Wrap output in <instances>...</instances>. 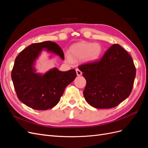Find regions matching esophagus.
Segmentation results:
<instances>
[{
  "label": "esophagus",
  "mask_w": 148,
  "mask_h": 148,
  "mask_svg": "<svg viewBox=\"0 0 148 148\" xmlns=\"http://www.w3.org/2000/svg\"><path fill=\"white\" fill-rule=\"evenodd\" d=\"M76 72H77V74L78 76H80V75H82V71H80L79 69H76Z\"/></svg>",
  "instance_id": "1"
}]
</instances>
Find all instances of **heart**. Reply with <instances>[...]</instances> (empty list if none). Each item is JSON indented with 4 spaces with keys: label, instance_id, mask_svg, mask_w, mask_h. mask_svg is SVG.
Instances as JSON below:
<instances>
[{
    "label": "heart",
    "instance_id": "b5f03b06",
    "mask_svg": "<svg viewBox=\"0 0 148 148\" xmlns=\"http://www.w3.org/2000/svg\"><path fill=\"white\" fill-rule=\"evenodd\" d=\"M102 48L99 44H93L87 42H80L71 46L69 50V56L66 58L69 62L73 60L83 59L85 61H94L101 56Z\"/></svg>",
    "mask_w": 148,
    "mask_h": 148
}]
</instances>
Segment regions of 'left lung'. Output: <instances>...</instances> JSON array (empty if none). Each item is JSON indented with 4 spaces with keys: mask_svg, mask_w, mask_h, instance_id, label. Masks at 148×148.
<instances>
[{
    "mask_svg": "<svg viewBox=\"0 0 148 148\" xmlns=\"http://www.w3.org/2000/svg\"><path fill=\"white\" fill-rule=\"evenodd\" d=\"M78 69L86 80L84 97L95 108L117 106L132 91L136 68L130 55L119 44H113L100 60L82 64Z\"/></svg>",
    "mask_w": 148,
    "mask_h": 148,
    "instance_id": "left-lung-1",
    "label": "left lung"
}]
</instances>
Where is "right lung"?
I'll list each match as a JSON object with an SVG mask.
<instances>
[{
    "label": "right lung",
    "instance_id": "obj_1",
    "mask_svg": "<svg viewBox=\"0 0 148 148\" xmlns=\"http://www.w3.org/2000/svg\"><path fill=\"white\" fill-rule=\"evenodd\" d=\"M43 49L64 60L63 51L56 42L34 43L17 56L11 74L19 100L28 107L39 110H47L56 106L67 85L77 77L74 69L61 71L54 68L44 75L35 73L34 62Z\"/></svg>",
    "mask_w": 148,
    "mask_h": 148
}]
</instances>
